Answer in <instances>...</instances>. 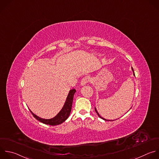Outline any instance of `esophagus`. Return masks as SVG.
Wrapping results in <instances>:
<instances>
[{
  "label": "esophagus",
  "instance_id": "esophagus-1",
  "mask_svg": "<svg viewBox=\"0 0 159 159\" xmlns=\"http://www.w3.org/2000/svg\"><path fill=\"white\" fill-rule=\"evenodd\" d=\"M89 77H84V78L82 79L81 82H80V85H81V86H84V85H86V84L89 82Z\"/></svg>",
  "mask_w": 159,
  "mask_h": 159
}]
</instances>
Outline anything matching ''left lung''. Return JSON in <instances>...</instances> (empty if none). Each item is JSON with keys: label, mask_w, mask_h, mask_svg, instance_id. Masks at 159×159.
<instances>
[{"label": "left lung", "mask_w": 159, "mask_h": 159, "mask_svg": "<svg viewBox=\"0 0 159 159\" xmlns=\"http://www.w3.org/2000/svg\"><path fill=\"white\" fill-rule=\"evenodd\" d=\"M132 71H133V72H134V75H135V74H134V69H133V68L132 67ZM95 112H97V115H98V116L100 117V118H101V119H102L103 120H108V121H113V120H107V119H104V118H103V117H102L100 115H99V114L98 113V112L97 111V110H96V109H95Z\"/></svg>", "instance_id": "1"}]
</instances>
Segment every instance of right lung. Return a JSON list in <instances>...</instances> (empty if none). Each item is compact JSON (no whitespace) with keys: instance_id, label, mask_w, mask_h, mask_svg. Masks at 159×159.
<instances>
[{"instance_id":"obj_1","label":"right lung","mask_w":159,"mask_h":159,"mask_svg":"<svg viewBox=\"0 0 159 159\" xmlns=\"http://www.w3.org/2000/svg\"><path fill=\"white\" fill-rule=\"evenodd\" d=\"M76 90L73 89L70 90L69 92V94L67 97L66 102L64 105V106L62 109L61 110V111L56 115L54 117H53L52 119H45L40 118L38 116H37L35 114H34L30 110V112L33 115V116L39 121L40 122L47 124V125H59L62 123H63L64 121H66L67 118L69 117L71 110H72V102H73V99H74V93H75Z\"/></svg>"}]
</instances>
